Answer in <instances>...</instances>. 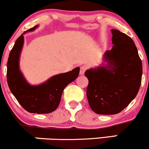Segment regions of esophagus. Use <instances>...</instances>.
I'll return each mask as SVG.
<instances>
[{
	"label": "esophagus",
	"instance_id": "esophagus-1",
	"mask_svg": "<svg viewBox=\"0 0 149 149\" xmlns=\"http://www.w3.org/2000/svg\"><path fill=\"white\" fill-rule=\"evenodd\" d=\"M87 69H88V67H87L85 65H83V66H80V75H83L85 72V71H86Z\"/></svg>",
	"mask_w": 149,
	"mask_h": 149
}]
</instances>
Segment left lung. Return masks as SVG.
Returning a JSON list of instances; mask_svg holds the SVG:
<instances>
[{
    "label": "left lung",
    "instance_id": "8db88e82",
    "mask_svg": "<svg viewBox=\"0 0 149 149\" xmlns=\"http://www.w3.org/2000/svg\"><path fill=\"white\" fill-rule=\"evenodd\" d=\"M112 49L104 54L108 65L85 72L88 79L87 97L94 112L117 114L129 105L139 92L142 63L130 37L112 29Z\"/></svg>",
    "mask_w": 149,
    "mask_h": 149
}]
</instances>
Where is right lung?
I'll return each instance as SVG.
<instances>
[{
	"mask_svg": "<svg viewBox=\"0 0 149 149\" xmlns=\"http://www.w3.org/2000/svg\"><path fill=\"white\" fill-rule=\"evenodd\" d=\"M37 27L38 25L35 26L27 31L35 30ZM24 33L17 39L8 57L7 63L8 86L16 100L26 111L33 113H49L57 109L64 89L78 76L80 68H75L69 72L56 75L40 85H29L26 81L19 67L20 52L24 44Z\"/></svg>",
	"mask_w": 149,
	"mask_h": 149,
	"instance_id": "add662e5",
	"label": "right lung"
}]
</instances>
